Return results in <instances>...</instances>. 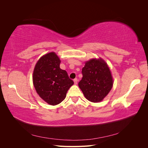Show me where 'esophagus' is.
Returning a JSON list of instances; mask_svg holds the SVG:
<instances>
[{
  "instance_id": "34e87169",
  "label": "esophagus",
  "mask_w": 148,
  "mask_h": 148,
  "mask_svg": "<svg viewBox=\"0 0 148 148\" xmlns=\"http://www.w3.org/2000/svg\"><path fill=\"white\" fill-rule=\"evenodd\" d=\"M73 82H74L75 84H77V83H78V79H77V78H75V79H73Z\"/></svg>"
}]
</instances>
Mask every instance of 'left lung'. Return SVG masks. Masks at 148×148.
<instances>
[{"label": "left lung", "mask_w": 148, "mask_h": 148, "mask_svg": "<svg viewBox=\"0 0 148 148\" xmlns=\"http://www.w3.org/2000/svg\"><path fill=\"white\" fill-rule=\"evenodd\" d=\"M83 78L78 83L84 96L92 102H99L108 95L113 86V79L106 62L101 58L85 62Z\"/></svg>", "instance_id": "left-lung-1"}]
</instances>
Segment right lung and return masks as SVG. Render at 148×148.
<instances>
[{"mask_svg": "<svg viewBox=\"0 0 148 148\" xmlns=\"http://www.w3.org/2000/svg\"><path fill=\"white\" fill-rule=\"evenodd\" d=\"M60 60L55 52L42 56L34 67L33 82L36 91L47 104L55 106L63 101L73 84L65 70L60 68Z\"/></svg>", "mask_w": 148, "mask_h": 148, "instance_id": "add662e5", "label": "right lung"}]
</instances>
